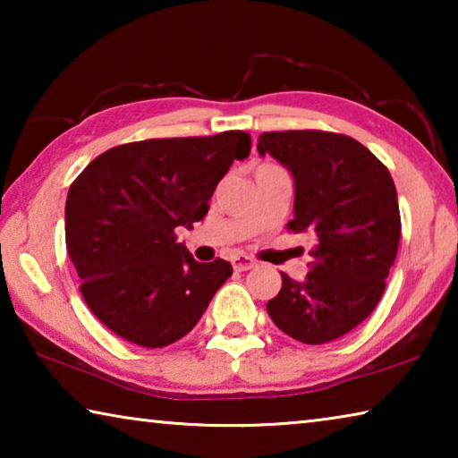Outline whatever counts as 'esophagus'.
I'll return each instance as SVG.
<instances>
[{"label":"esophagus","instance_id":"1","mask_svg":"<svg viewBox=\"0 0 458 458\" xmlns=\"http://www.w3.org/2000/svg\"><path fill=\"white\" fill-rule=\"evenodd\" d=\"M254 265H257V262H254L252 259H248V257H234V259H232V267H234L236 273H244V270H250V268H254Z\"/></svg>","mask_w":458,"mask_h":458}]
</instances>
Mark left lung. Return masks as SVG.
Here are the masks:
<instances>
[{
  "instance_id": "1",
  "label": "left lung",
  "mask_w": 458,
  "mask_h": 458,
  "mask_svg": "<svg viewBox=\"0 0 458 458\" xmlns=\"http://www.w3.org/2000/svg\"><path fill=\"white\" fill-rule=\"evenodd\" d=\"M259 153L293 175L289 230L317 236L307 278L281 273L267 311L293 339L327 344L368 319L382 299L400 242L396 185L382 161L347 135L275 131L259 137Z\"/></svg>"
}]
</instances>
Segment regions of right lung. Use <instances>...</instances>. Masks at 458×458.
I'll use <instances>...</instances> for the list:
<instances>
[{"mask_svg": "<svg viewBox=\"0 0 458 458\" xmlns=\"http://www.w3.org/2000/svg\"><path fill=\"white\" fill-rule=\"evenodd\" d=\"M250 153L244 131L147 139L100 153L66 198V250L98 321L141 347H165L196 327L230 262H198L175 242L210 210L216 185Z\"/></svg>", "mask_w": 458, "mask_h": 458, "instance_id": "right-lung-1", "label": "right lung"}]
</instances>
